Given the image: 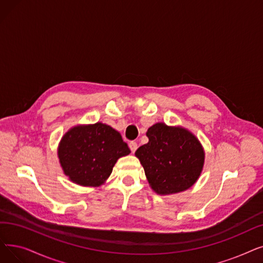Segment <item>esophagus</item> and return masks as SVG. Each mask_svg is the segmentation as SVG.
Returning <instances> with one entry per match:
<instances>
[{"mask_svg":"<svg viewBox=\"0 0 263 263\" xmlns=\"http://www.w3.org/2000/svg\"><path fill=\"white\" fill-rule=\"evenodd\" d=\"M129 148H130L132 153H135V151L138 149V144H136L135 142H130L129 143Z\"/></svg>","mask_w":263,"mask_h":263,"instance_id":"1","label":"esophagus"}]
</instances>
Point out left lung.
I'll use <instances>...</instances> for the list:
<instances>
[{
  "instance_id": "obj_1",
  "label": "left lung",
  "mask_w": 263,
  "mask_h": 263,
  "mask_svg": "<svg viewBox=\"0 0 263 263\" xmlns=\"http://www.w3.org/2000/svg\"><path fill=\"white\" fill-rule=\"evenodd\" d=\"M148 143L135 156L144 167L151 188L168 196L191 188L204 166L205 152L197 136L188 129L157 122L147 130Z\"/></svg>"
}]
</instances>
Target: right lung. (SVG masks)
Segmentation results:
<instances>
[{
  "label": "right lung",
  "mask_w": 263,
  "mask_h": 263,
  "mask_svg": "<svg viewBox=\"0 0 263 263\" xmlns=\"http://www.w3.org/2000/svg\"><path fill=\"white\" fill-rule=\"evenodd\" d=\"M130 153L120 133L102 122L72 127L58 146L63 173L84 187L103 185L117 160Z\"/></svg>",
  "instance_id": "right-lung-1"
}]
</instances>
